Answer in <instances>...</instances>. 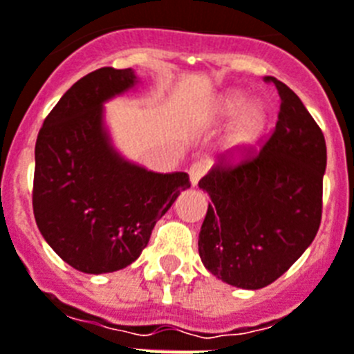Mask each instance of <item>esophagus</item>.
I'll return each mask as SVG.
<instances>
[{
    "mask_svg": "<svg viewBox=\"0 0 354 354\" xmlns=\"http://www.w3.org/2000/svg\"><path fill=\"white\" fill-rule=\"evenodd\" d=\"M207 172V163L205 162H194L189 169V180H191V185L196 187L198 182H200L203 174Z\"/></svg>",
    "mask_w": 354,
    "mask_h": 354,
    "instance_id": "esophagus-1",
    "label": "esophagus"
}]
</instances>
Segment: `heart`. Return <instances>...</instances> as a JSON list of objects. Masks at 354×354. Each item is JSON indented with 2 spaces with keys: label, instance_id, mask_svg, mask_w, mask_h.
Masks as SVG:
<instances>
[{
  "label": "heart",
  "instance_id": "b5f03b06",
  "mask_svg": "<svg viewBox=\"0 0 354 354\" xmlns=\"http://www.w3.org/2000/svg\"><path fill=\"white\" fill-rule=\"evenodd\" d=\"M233 124L223 138L221 149L228 162H241L259 145L270 126V109L261 100L250 102L248 93L228 90L214 100L210 122L214 126Z\"/></svg>",
  "mask_w": 354,
  "mask_h": 354
}]
</instances>
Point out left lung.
<instances>
[{
    "label": "left lung",
    "instance_id": "8db88e82",
    "mask_svg": "<svg viewBox=\"0 0 354 354\" xmlns=\"http://www.w3.org/2000/svg\"><path fill=\"white\" fill-rule=\"evenodd\" d=\"M268 81L281 111L263 151L237 167H214L198 183L210 198L198 239L201 263L243 290L281 277L313 243L322 218L324 135L284 82Z\"/></svg>",
    "mask_w": 354,
    "mask_h": 354
}]
</instances>
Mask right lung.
Masks as SVG:
<instances>
[{"label":"right lung","mask_w":354,"mask_h":354,"mask_svg":"<svg viewBox=\"0 0 354 354\" xmlns=\"http://www.w3.org/2000/svg\"><path fill=\"white\" fill-rule=\"evenodd\" d=\"M140 84L133 68H100L77 81L35 142L34 216L44 241L84 273H109L140 257L187 172H154L113 145L104 104Z\"/></svg>","instance_id":"add662e5"}]
</instances>
